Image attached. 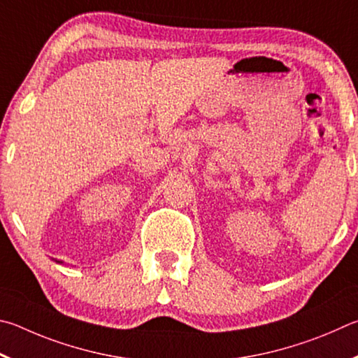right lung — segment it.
<instances>
[{
  "label": "right lung",
  "instance_id": "1",
  "mask_svg": "<svg viewBox=\"0 0 358 358\" xmlns=\"http://www.w3.org/2000/svg\"><path fill=\"white\" fill-rule=\"evenodd\" d=\"M58 262H59V261H58Z\"/></svg>",
  "mask_w": 358,
  "mask_h": 358
}]
</instances>
